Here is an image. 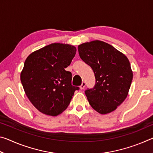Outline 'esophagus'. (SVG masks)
Wrapping results in <instances>:
<instances>
[{
    "instance_id": "obj_1",
    "label": "esophagus",
    "mask_w": 153,
    "mask_h": 153,
    "mask_svg": "<svg viewBox=\"0 0 153 153\" xmlns=\"http://www.w3.org/2000/svg\"><path fill=\"white\" fill-rule=\"evenodd\" d=\"M85 86H86V83H85L84 82H82L81 86H79V88H80V89H81V90H83L85 88Z\"/></svg>"
}]
</instances>
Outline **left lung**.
I'll return each mask as SVG.
<instances>
[{
    "label": "left lung",
    "mask_w": 153,
    "mask_h": 153,
    "mask_svg": "<svg viewBox=\"0 0 153 153\" xmlns=\"http://www.w3.org/2000/svg\"><path fill=\"white\" fill-rule=\"evenodd\" d=\"M80 58L92 69L96 83L85 94L91 107L100 114L115 111L128 94L133 73L127 56L100 40L78 46Z\"/></svg>",
    "instance_id": "8db88e82"
}]
</instances>
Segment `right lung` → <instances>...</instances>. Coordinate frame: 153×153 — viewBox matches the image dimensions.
<instances>
[{
  "instance_id": "add662e5",
  "label": "right lung",
  "mask_w": 153,
  "mask_h": 153,
  "mask_svg": "<svg viewBox=\"0 0 153 153\" xmlns=\"http://www.w3.org/2000/svg\"><path fill=\"white\" fill-rule=\"evenodd\" d=\"M76 53L69 45L53 43L31 53L24 63L21 82L32 105L45 115L56 116L68 107L79 87L71 85L66 71Z\"/></svg>"
}]
</instances>
